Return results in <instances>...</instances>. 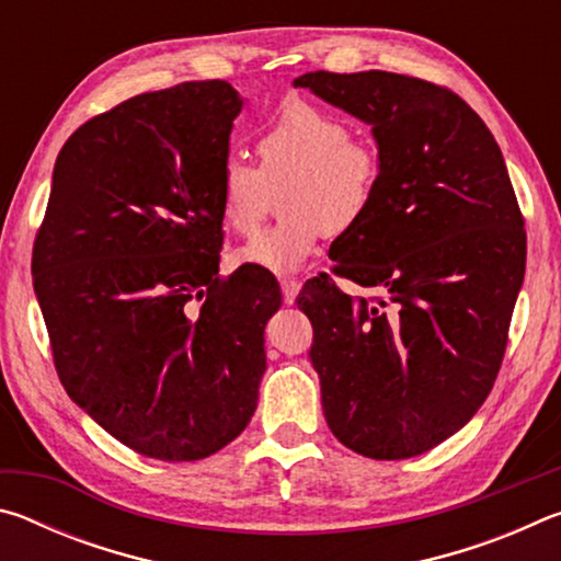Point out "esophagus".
<instances>
[{"label":"esophagus","mask_w":561,"mask_h":561,"mask_svg":"<svg viewBox=\"0 0 561 561\" xmlns=\"http://www.w3.org/2000/svg\"><path fill=\"white\" fill-rule=\"evenodd\" d=\"M299 289H301V284H299L297 279L284 277V279H282V297H284V304H294V299H297Z\"/></svg>","instance_id":"1"}]
</instances>
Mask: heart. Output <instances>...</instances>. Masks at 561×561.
I'll list each match as a JSON object with an SVG mask.
<instances>
[{"instance_id": "obj_1", "label": "heart", "mask_w": 561, "mask_h": 561, "mask_svg": "<svg viewBox=\"0 0 561 561\" xmlns=\"http://www.w3.org/2000/svg\"><path fill=\"white\" fill-rule=\"evenodd\" d=\"M351 126L307 101H289L257 133L260 168L240 156L225 160L220 213L234 234L250 237L270 210L284 178L282 220L237 254V262L274 274L299 270L331 232L364 222L381 185V156L351 138Z\"/></svg>"}]
</instances>
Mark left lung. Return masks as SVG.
Wrapping results in <instances>:
<instances>
[{"instance_id":"left-lung-1","label":"left lung","mask_w":561,"mask_h":561,"mask_svg":"<svg viewBox=\"0 0 561 561\" xmlns=\"http://www.w3.org/2000/svg\"><path fill=\"white\" fill-rule=\"evenodd\" d=\"M294 87L368 123L381 156L371 210L331 244L334 274L381 294L354 299L321 274L297 297L321 408L354 453L413 458L478 413L505 356L527 260L505 158L478 113L431 81L311 71Z\"/></svg>"}]
</instances>
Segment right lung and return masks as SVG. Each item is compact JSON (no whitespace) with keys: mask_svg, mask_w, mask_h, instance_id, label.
<instances>
[{"mask_svg":"<svg viewBox=\"0 0 561 561\" xmlns=\"http://www.w3.org/2000/svg\"><path fill=\"white\" fill-rule=\"evenodd\" d=\"M242 99L227 81L140 93L71 133L32 252L66 393L146 458L240 435L267 368L277 279L220 277V173Z\"/></svg>","mask_w":561,"mask_h":561,"instance_id":"add662e5","label":"right lung"}]
</instances>
